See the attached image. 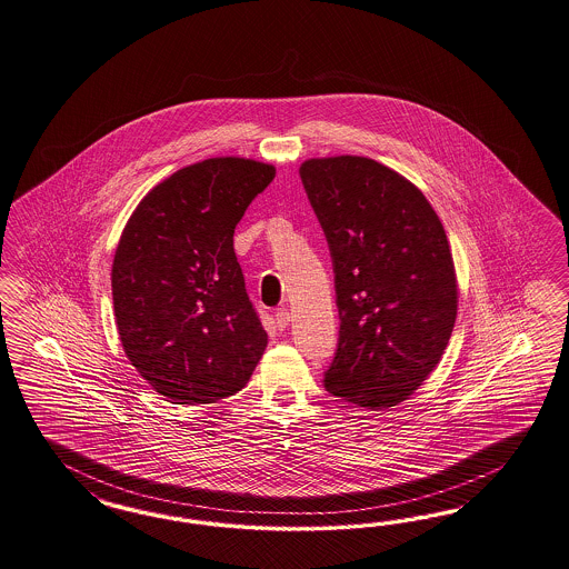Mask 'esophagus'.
Wrapping results in <instances>:
<instances>
[{
    "mask_svg": "<svg viewBox=\"0 0 569 569\" xmlns=\"http://www.w3.org/2000/svg\"><path fill=\"white\" fill-rule=\"evenodd\" d=\"M290 311L288 309H277V313H274V323H277V328L279 330H286L288 326H290Z\"/></svg>",
    "mask_w": 569,
    "mask_h": 569,
    "instance_id": "esophagus-1",
    "label": "esophagus"
}]
</instances>
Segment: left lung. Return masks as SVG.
Wrapping results in <instances>:
<instances>
[{
  "instance_id": "1",
  "label": "left lung",
  "mask_w": 569,
  "mask_h": 569,
  "mask_svg": "<svg viewBox=\"0 0 569 569\" xmlns=\"http://www.w3.org/2000/svg\"><path fill=\"white\" fill-rule=\"evenodd\" d=\"M300 178L326 233L340 315L326 391L366 410L408 399L450 342V243L408 178L368 157L307 159Z\"/></svg>"
}]
</instances>
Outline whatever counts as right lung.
Returning a JSON list of instances; mask_svg holds the SVG:
<instances>
[{"label": "right lung", "mask_w": 569, "mask_h": 569, "mask_svg": "<svg viewBox=\"0 0 569 569\" xmlns=\"http://www.w3.org/2000/svg\"><path fill=\"white\" fill-rule=\"evenodd\" d=\"M273 178L254 159H203L153 187L121 233L111 269L119 338L172 403L236 395L267 349L233 233Z\"/></svg>", "instance_id": "1"}]
</instances>
